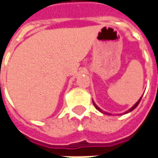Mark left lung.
<instances>
[{"mask_svg": "<svg viewBox=\"0 0 158 158\" xmlns=\"http://www.w3.org/2000/svg\"><path fill=\"white\" fill-rule=\"evenodd\" d=\"M141 98H142V97L139 98V100H138V101L137 102V103H136V104H135V105H134V106H133L132 107H131V108L130 109V110H127V111H125V113H128V112H130V111H131V110H134V109H135V108H136V107H137V106H138V104L140 103V100H141ZM93 105H94V106H95V108H96V109H97L98 110H99V111H101V112H103L101 109H100V108H99V107H98V106L97 105H96V104L94 103V102L93 101ZM104 113H106V114H108V115H110L109 113H106V112H104Z\"/></svg>", "mask_w": 158, "mask_h": 158, "instance_id": "8db88e82", "label": "left lung"}]
</instances>
